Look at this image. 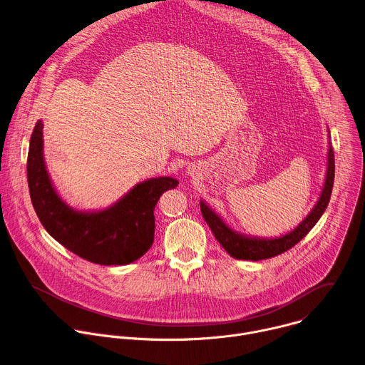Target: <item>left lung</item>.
I'll use <instances>...</instances> for the list:
<instances>
[{
  "label": "left lung",
  "mask_w": 365,
  "mask_h": 365,
  "mask_svg": "<svg viewBox=\"0 0 365 365\" xmlns=\"http://www.w3.org/2000/svg\"><path fill=\"white\" fill-rule=\"evenodd\" d=\"M328 136H329V130H328ZM334 177H335L334 150H332L331 142H328L325 181L317 204L294 230H290L279 237H257V236H247L240 232H236L232 226L226 223L225 218L218 212H215L204 200H200L201 214L204 217L205 223L214 233V237L217 239V242L225 247V250L232 257L239 260H253V262L269 259L289 250L290 247H294L318 223V220L325 212L327 205L329 202L332 187H334Z\"/></svg>",
  "instance_id": "obj_1"
}]
</instances>
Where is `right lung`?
I'll list each match as a JSON object with an SVG mask.
<instances>
[{"mask_svg": "<svg viewBox=\"0 0 365 365\" xmlns=\"http://www.w3.org/2000/svg\"><path fill=\"white\" fill-rule=\"evenodd\" d=\"M43 120L33 129L27 180L33 207L46 232L71 253L92 263L112 266L138 260L154 243V210L160 197L178 181L157 177L138 182L103 210H76L57 192L44 161Z\"/></svg>", "mask_w": 365, "mask_h": 365, "instance_id": "obj_1", "label": "right lung"}]
</instances>
